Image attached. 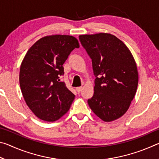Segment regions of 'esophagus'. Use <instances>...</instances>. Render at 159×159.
Returning <instances> with one entry per match:
<instances>
[{"mask_svg": "<svg viewBox=\"0 0 159 159\" xmlns=\"http://www.w3.org/2000/svg\"><path fill=\"white\" fill-rule=\"evenodd\" d=\"M76 90L77 91V93H79L80 91H81V90H82V87H78V88H76Z\"/></svg>", "mask_w": 159, "mask_h": 159, "instance_id": "esophagus-1", "label": "esophagus"}]
</instances>
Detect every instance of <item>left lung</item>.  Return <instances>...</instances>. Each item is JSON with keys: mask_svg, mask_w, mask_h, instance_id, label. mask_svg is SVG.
<instances>
[{"mask_svg": "<svg viewBox=\"0 0 159 159\" xmlns=\"http://www.w3.org/2000/svg\"><path fill=\"white\" fill-rule=\"evenodd\" d=\"M79 41L92 60L95 76L94 95L88 103L104 121L118 119L127 111L138 88V72L133 55L110 34L81 35Z\"/></svg>", "mask_w": 159, "mask_h": 159, "instance_id": "obj_1", "label": "left lung"}]
</instances>
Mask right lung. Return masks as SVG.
<instances>
[{
  "instance_id": "obj_1",
  "label": "right lung",
  "mask_w": 159,
  "mask_h": 159,
  "mask_svg": "<svg viewBox=\"0 0 159 159\" xmlns=\"http://www.w3.org/2000/svg\"><path fill=\"white\" fill-rule=\"evenodd\" d=\"M79 48L74 36L52 35L39 40L26 52L20 85L26 104L40 119L55 121L70 109L75 95L60 78L70 53Z\"/></svg>"
}]
</instances>
